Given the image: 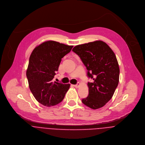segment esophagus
I'll list each match as a JSON object with an SVG mask.
<instances>
[{
  "instance_id": "1",
  "label": "esophagus",
  "mask_w": 145,
  "mask_h": 145,
  "mask_svg": "<svg viewBox=\"0 0 145 145\" xmlns=\"http://www.w3.org/2000/svg\"><path fill=\"white\" fill-rule=\"evenodd\" d=\"M79 84H75V85H73L74 87H75V88H78L79 87Z\"/></svg>"
}]
</instances>
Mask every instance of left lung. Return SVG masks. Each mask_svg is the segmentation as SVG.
Masks as SVG:
<instances>
[{"label":"left lung","mask_w":145,"mask_h":145,"mask_svg":"<svg viewBox=\"0 0 145 145\" xmlns=\"http://www.w3.org/2000/svg\"><path fill=\"white\" fill-rule=\"evenodd\" d=\"M72 51L79 56L93 79L88 83V96L82 103L96 109L104 106L112 97L119 82L120 69L115 54L102 41L75 46Z\"/></svg>","instance_id":"1"}]
</instances>
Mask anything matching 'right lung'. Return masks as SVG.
<instances>
[{
  "label": "right lung",
  "mask_w": 145,
  "mask_h": 145,
  "mask_svg": "<svg viewBox=\"0 0 145 145\" xmlns=\"http://www.w3.org/2000/svg\"><path fill=\"white\" fill-rule=\"evenodd\" d=\"M72 47L48 41L36 47L31 54L26 73L29 87L37 101L44 106H54L61 103L70 88V84L53 82L52 80L62 58Z\"/></svg>",
  "instance_id": "obj_1"
}]
</instances>
